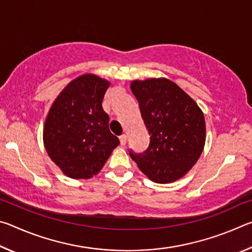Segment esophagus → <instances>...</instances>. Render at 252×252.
Segmentation results:
<instances>
[{"instance_id": "34e87169", "label": "esophagus", "mask_w": 252, "mask_h": 252, "mask_svg": "<svg viewBox=\"0 0 252 252\" xmlns=\"http://www.w3.org/2000/svg\"><path fill=\"white\" fill-rule=\"evenodd\" d=\"M120 143H121V146H126V134L120 135Z\"/></svg>"}]
</instances>
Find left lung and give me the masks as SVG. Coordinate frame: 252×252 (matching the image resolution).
<instances>
[{"label": "left lung", "instance_id": "left-lung-1", "mask_svg": "<svg viewBox=\"0 0 252 252\" xmlns=\"http://www.w3.org/2000/svg\"><path fill=\"white\" fill-rule=\"evenodd\" d=\"M130 88L150 134L147 150L141 155L130 151V157L153 182L179 180L203 151L206 122L202 110L178 84L165 78L134 80Z\"/></svg>", "mask_w": 252, "mask_h": 252}]
</instances>
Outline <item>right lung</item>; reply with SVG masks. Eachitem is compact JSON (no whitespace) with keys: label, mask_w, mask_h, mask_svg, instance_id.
I'll return each instance as SVG.
<instances>
[{"label":"right lung","mask_w":252,"mask_h":252,"mask_svg":"<svg viewBox=\"0 0 252 252\" xmlns=\"http://www.w3.org/2000/svg\"><path fill=\"white\" fill-rule=\"evenodd\" d=\"M108 80L83 74L66 85L45 119L43 142L49 157L72 179L99 173L120 141L109 129L102 101Z\"/></svg>","instance_id":"right-lung-1"}]
</instances>
